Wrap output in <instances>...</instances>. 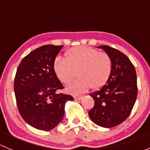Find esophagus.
Segmentation results:
<instances>
[{
    "label": "esophagus",
    "instance_id": "1",
    "mask_svg": "<svg viewBox=\"0 0 150 150\" xmlns=\"http://www.w3.org/2000/svg\"><path fill=\"white\" fill-rule=\"evenodd\" d=\"M83 96H81V95H75L74 96V99H76V100H81V99H83Z\"/></svg>",
    "mask_w": 150,
    "mask_h": 150
}]
</instances>
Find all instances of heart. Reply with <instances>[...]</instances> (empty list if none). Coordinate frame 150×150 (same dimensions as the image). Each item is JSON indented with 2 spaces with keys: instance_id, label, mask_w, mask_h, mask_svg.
<instances>
[{
  "instance_id": "b5f03b06",
  "label": "heart",
  "mask_w": 150,
  "mask_h": 150,
  "mask_svg": "<svg viewBox=\"0 0 150 150\" xmlns=\"http://www.w3.org/2000/svg\"><path fill=\"white\" fill-rule=\"evenodd\" d=\"M56 76L62 83L69 84L75 77L77 81L68 86L67 91L80 93L90 87H102L110 78L112 70V62L107 53L91 47L79 46L65 53V58L56 57L53 64Z\"/></svg>"
}]
</instances>
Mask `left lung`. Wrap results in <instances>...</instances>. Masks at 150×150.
Masks as SVG:
<instances>
[{
	"mask_svg": "<svg viewBox=\"0 0 150 150\" xmlns=\"http://www.w3.org/2000/svg\"><path fill=\"white\" fill-rule=\"evenodd\" d=\"M111 58L112 70L110 78L99 90L91 93L94 100L89 117L104 128L120 125L131 114L137 97V72L127 56L114 48L100 46Z\"/></svg>",
	"mask_w": 150,
	"mask_h": 150,
	"instance_id": "8db88e82",
	"label": "left lung"
}]
</instances>
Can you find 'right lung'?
Instances as JSON below:
<instances>
[{
	"label": "right lung",
	"instance_id": "add662e5",
	"mask_svg": "<svg viewBox=\"0 0 150 150\" xmlns=\"http://www.w3.org/2000/svg\"><path fill=\"white\" fill-rule=\"evenodd\" d=\"M63 46L45 45L27 55L19 64L13 89L22 118L33 128L50 131L62 120L70 95L58 93L63 86L56 76L54 62Z\"/></svg>",
	"mask_w": 150,
	"mask_h": 150
}]
</instances>
